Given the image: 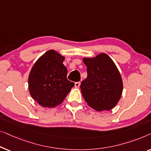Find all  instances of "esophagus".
<instances>
[{
    "label": "esophagus",
    "instance_id": "34e87169",
    "mask_svg": "<svg viewBox=\"0 0 151 151\" xmlns=\"http://www.w3.org/2000/svg\"><path fill=\"white\" fill-rule=\"evenodd\" d=\"M80 84H81V83L79 81H78V82H75V88H78V87L80 86Z\"/></svg>",
    "mask_w": 151,
    "mask_h": 151
}]
</instances>
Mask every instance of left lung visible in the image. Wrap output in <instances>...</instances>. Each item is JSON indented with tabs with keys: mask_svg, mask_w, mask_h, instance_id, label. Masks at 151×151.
Segmentation results:
<instances>
[{
	"mask_svg": "<svg viewBox=\"0 0 151 151\" xmlns=\"http://www.w3.org/2000/svg\"><path fill=\"white\" fill-rule=\"evenodd\" d=\"M88 76L80 86L85 101L90 107L101 111L113 109L122 95V77L112 59L105 53L83 58Z\"/></svg>",
	"mask_w": 151,
	"mask_h": 151,
	"instance_id": "left-lung-1",
	"label": "left lung"
}]
</instances>
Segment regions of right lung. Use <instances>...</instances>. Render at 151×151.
Listing matches in <instances>:
<instances>
[{
    "mask_svg": "<svg viewBox=\"0 0 151 151\" xmlns=\"http://www.w3.org/2000/svg\"><path fill=\"white\" fill-rule=\"evenodd\" d=\"M64 57L54 50L46 52L33 65L29 76L31 96L44 107L60 105L75 86L67 78Z\"/></svg>",
    "mask_w": 151,
    "mask_h": 151,
    "instance_id": "add662e5",
    "label": "right lung"
}]
</instances>
